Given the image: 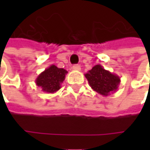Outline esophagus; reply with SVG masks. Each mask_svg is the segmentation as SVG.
Returning a JSON list of instances; mask_svg holds the SVG:
<instances>
[{
	"label": "esophagus",
	"instance_id": "34e87169",
	"mask_svg": "<svg viewBox=\"0 0 150 150\" xmlns=\"http://www.w3.org/2000/svg\"><path fill=\"white\" fill-rule=\"evenodd\" d=\"M72 69L77 70V71H80V70H81V67H80V65H78V64H77V65H73V66H72Z\"/></svg>",
	"mask_w": 150,
	"mask_h": 150
}]
</instances>
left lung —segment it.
Masks as SVG:
<instances>
[{
    "label": "left lung",
    "instance_id": "8db88e82",
    "mask_svg": "<svg viewBox=\"0 0 150 150\" xmlns=\"http://www.w3.org/2000/svg\"><path fill=\"white\" fill-rule=\"evenodd\" d=\"M92 89L103 96H108L116 92L120 84V78L118 75L104 69L98 64L85 74Z\"/></svg>",
    "mask_w": 150,
    "mask_h": 150
}]
</instances>
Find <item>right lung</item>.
Masks as SVG:
<instances>
[{
    "label": "right lung",
    "instance_id": "obj_1",
    "mask_svg": "<svg viewBox=\"0 0 150 150\" xmlns=\"http://www.w3.org/2000/svg\"><path fill=\"white\" fill-rule=\"evenodd\" d=\"M67 71L59 68L55 65H51L36 78V84L41 87L42 90L47 93H54L62 88L61 84L65 80Z\"/></svg>",
    "mask_w": 150,
    "mask_h": 150
}]
</instances>
